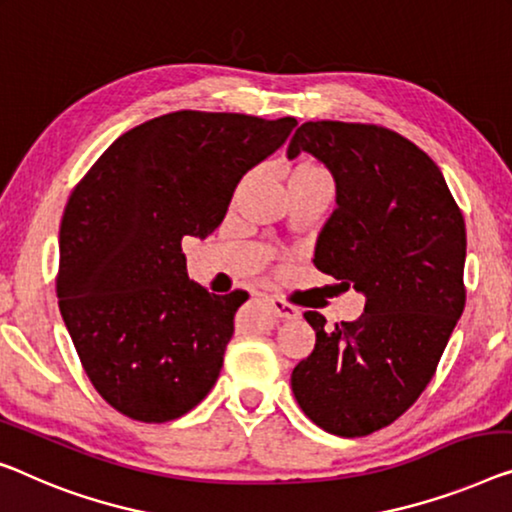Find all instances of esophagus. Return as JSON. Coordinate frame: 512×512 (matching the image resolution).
<instances>
[{"mask_svg": "<svg viewBox=\"0 0 512 512\" xmlns=\"http://www.w3.org/2000/svg\"><path fill=\"white\" fill-rule=\"evenodd\" d=\"M269 305H271V310H273V315H276L278 319H296V317H301V312L294 308V305H289V303H285V301H280V299H269Z\"/></svg>", "mask_w": 512, "mask_h": 512, "instance_id": "esophagus-1", "label": "esophagus"}]
</instances>
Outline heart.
I'll list each match as a JSON object with an SVG mask.
<instances>
[{
  "label": "heart",
  "mask_w": 512,
  "mask_h": 512,
  "mask_svg": "<svg viewBox=\"0 0 512 512\" xmlns=\"http://www.w3.org/2000/svg\"><path fill=\"white\" fill-rule=\"evenodd\" d=\"M292 174H324L322 170H319L317 165H310V163H303V165H296L292 172H289V177H292Z\"/></svg>",
  "instance_id": "obj_1"
}]
</instances>
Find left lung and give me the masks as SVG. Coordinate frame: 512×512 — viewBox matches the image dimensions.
<instances>
[{
    "mask_svg": "<svg viewBox=\"0 0 512 512\" xmlns=\"http://www.w3.org/2000/svg\"><path fill=\"white\" fill-rule=\"evenodd\" d=\"M301 151L335 183L312 262L363 294L365 308L335 329L305 312L317 340L292 372V391L322 430L363 437L430 384L464 310L467 230L434 160L388 128L308 121L287 156Z\"/></svg>",
    "mask_w": 512,
    "mask_h": 512,
    "instance_id": "obj_1",
    "label": "left lung"
}]
</instances>
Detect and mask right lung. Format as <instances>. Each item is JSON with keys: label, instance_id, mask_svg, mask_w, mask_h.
Returning a JSON list of instances; mask_svg holds the SVG:
<instances>
[{"label": "right lung", "instance_id": "1", "mask_svg": "<svg viewBox=\"0 0 512 512\" xmlns=\"http://www.w3.org/2000/svg\"><path fill=\"white\" fill-rule=\"evenodd\" d=\"M296 119L179 110L119 135L73 190L59 230V310L103 400L174 421L216 384L246 292L211 294L186 273L183 236L223 223L243 174Z\"/></svg>", "mask_w": 512, "mask_h": 512}]
</instances>
